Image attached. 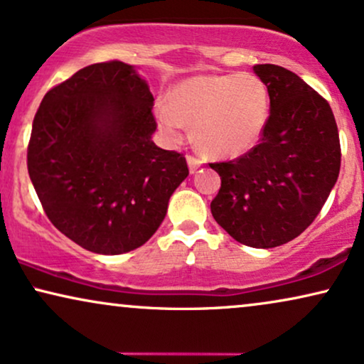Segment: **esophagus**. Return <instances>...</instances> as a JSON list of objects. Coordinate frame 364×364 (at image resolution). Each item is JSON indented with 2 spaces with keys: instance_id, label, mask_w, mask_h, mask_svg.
Wrapping results in <instances>:
<instances>
[{
  "instance_id": "34e87169",
  "label": "esophagus",
  "mask_w": 364,
  "mask_h": 364,
  "mask_svg": "<svg viewBox=\"0 0 364 364\" xmlns=\"http://www.w3.org/2000/svg\"><path fill=\"white\" fill-rule=\"evenodd\" d=\"M187 165H188V171H191V173H193L202 165V160L197 157H192V155H187Z\"/></svg>"
}]
</instances>
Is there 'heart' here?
<instances>
[{
    "label": "heart",
    "mask_w": 364,
    "mask_h": 364,
    "mask_svg": "<svg viewBox=\"0 0 364 364\" xmlns=\"http://www.w3.org/2000/svg\"><path fill=\"white\" fill-rule=\"evenodd\" d=\"M271 115L267 85L252 73L197 75L172 90L171 105L159 103L155 119L168 136L193 127L196 147L212 159H235L259 144Z\"/></svg>",
    "instance_id": "b5f03b06"
}]
</instances>
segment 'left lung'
Segmentation results:
<instances>
[{
  "label": "left lung",
  "mask_w": 364,
  "mask_h": 364,
  "mask_svg": "<svg viewBox=\"0 0 364 364\" xmlns=\"http://www.w3.org/2000/svg\"><path fill=\"white\" fill-rule=\"evenodd\" d=\"M271 115L261 144L232 162L209 164L220 176L210 202L215 223L237 242L271 249L297 237L323 209L341 167L329 103L277 65H256Z\"/></svg>",
  "instance_id": "obj_1"
}]
</instances>
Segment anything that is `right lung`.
I'll list each match as a JSON object with an SVG mask.
<instances>
[{
    "mask_svg": "<svg viewBox=\"0 0 364 364\" xmlns=\"http://www.w3.org/2000/svg\"><path fill=\"white\" fill-rule=\"evenodd\" d=\"M154 95L124 61L95 63L41 100L28 173L51 224L87 251L130 252L155 234L186 181V157L157 147Z\"/></svg>",
    "mask_w": 364,
    "mask_h": 364,
    "instance_id": "1",
    "label": "right lung"
}]
</instances>
